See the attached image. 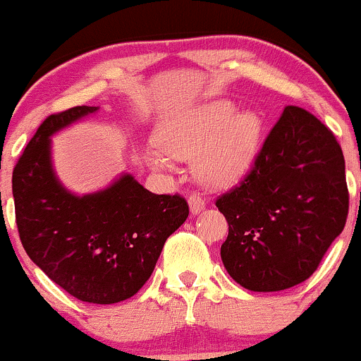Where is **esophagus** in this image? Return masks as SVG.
I'll use <instances>...</instances> for the list:
<instances>
[{"label":"esophagus","instance_id":"esophagus-1","mask_svg":"<svg viewBox=\"0 0 361 361\" xmlns=\"http://www.w3.org/2000/svg\"><path fill=\"white\" fill-rule=\"evenodd\" d=\"M189 208H191L192 215H197V213H200L201 210H204L203 197H200V196H196V195L189 196Z\"/></svg>","mask_w":361,"mask_h":361}]
</instances>
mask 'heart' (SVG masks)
Returning a JSON list of instances; mask_svg holds the SVG:
<instances>
[{
	"mask_svg": "<svg viewBox=\"0 0 361 361\" xmlns=\"http://www.w3.org/2000/svg\"><path fill=\"white\" fill-rule=\"evenodd\" d=\"M263 141L258 111H235L227 99L185 108L160 123L154 145L176 160H192L195 172L210 188H228L253 169ZM153 169H166L160 157H148Z\"/></svg>",
	"mask_w": 361,
	"mask_h": 361,
	"instance_id": "1",
	"label": "heart"
}]
</instances>
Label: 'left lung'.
Returning <instances> with one entry per match:
<instances>
[{
  "label": "left lung",
  "mask_w": 361,
  "mask_h": 361,
  "mask_svg": "<svg viewBox=\"0 0 361 361\" xmlns=\"http://www.w3.org/2000/svg\"><path fill=\"white\" fill-rule=\"evenodd\" d=\"M348 204L334 134L303 108L286 106L250 176L216 200L228 224L224 267L255 293L293 288L315 272L343 232Z\"/></svg>",
  "instance_id": "8db88e82"
}]
</instances>
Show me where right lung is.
Returning a JSON list of instances; mask_svg holds the SVG:
<instances>
[{"instance_id":"1","label":"right lung","mask_w":361,"mask_h":361,"mask_svg":"<svg viewBox=\"0 0 361 361\" xmlns=\"http://www.w3.org/2000/svg\"><path fill=\"white\" fill-rule=\"evenodd\" d=\"M98 110L75 106L49 115L15 165L11 189L29 258L77 300L114 305L146 284L189 207L179 195H153L130 173L82 196L61 184L51 135Z\"/></svg>"}]
</instances>
